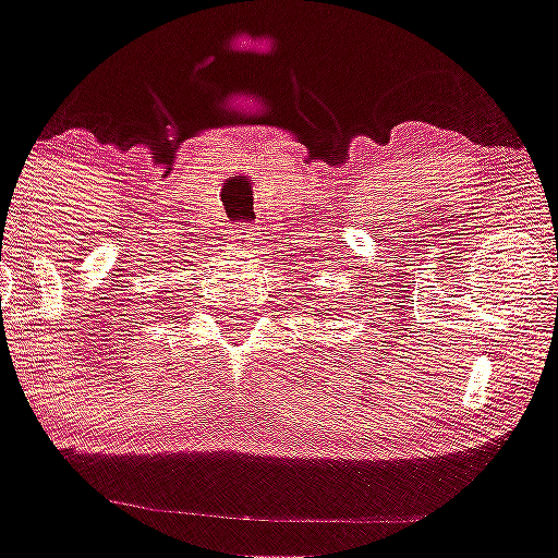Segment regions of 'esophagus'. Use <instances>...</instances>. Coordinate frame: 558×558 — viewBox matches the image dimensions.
<instances>
[{
	"label": "esophagus",
	"instance_id": "esophagus-1",
	"mask_svg": "<svg viewBox=\"0 0 558 558\" xmlns=\"http://www.w3.org/2000/svg\"><path fill=\"white\" fill-rule=\"evenodd\" d=\"M234 243L243 245V247H251L256 243V232H253L251 227H238L234 229Z\"/></svg>",
	"mask_w": 558,
	"mask_h": 558
}]
</instances>
